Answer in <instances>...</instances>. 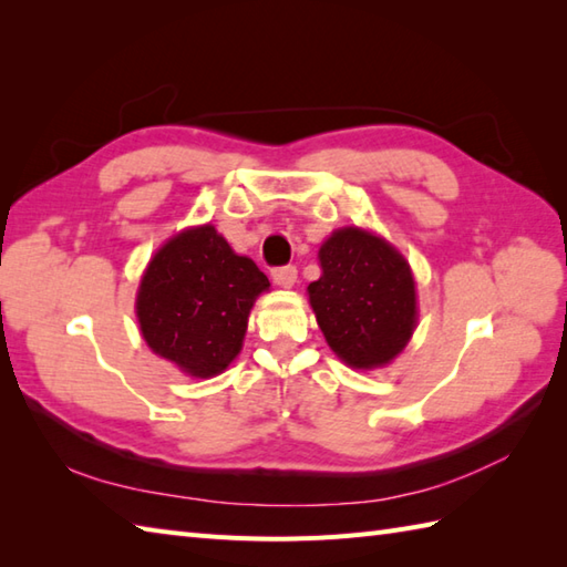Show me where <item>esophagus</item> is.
Returning <instances> with one entry per match:
<instances>
[{
    "label": "esophagus",
    "mask_w": 567,
    "mask_h": 567,
    "mask_svg": "<svg viewBox=\"0 0 567 567\" xmlns=\"http://www.w3.org/2000/svg\"><path fill=\"white\" fill-rule=\"evenodd\" d=\"M272 280L280 287H292L297 282V268L295 265H282V268L272 270Z\"/></svg>",
    "instance_id": "esophagus-1"
}]
</instances>
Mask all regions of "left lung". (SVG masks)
<instances>
[{
    "label": "left lung",
    "instance_id": "obj_1",
    "mask_svg": "<svg viewBox=\"0 0 567 567\" xmlns=\"http://www.w3.org/2000/svg\"><path fill=\"white\" fill-rule=\"evenodd\" d=\"M319 262L307 292L331 351L358 370L392 363L416 329L414 275L402 252L346 226L323 240Z\"/></svg>",
    "mask_w": 567,
    "mask_h": 567
}]
</instances>
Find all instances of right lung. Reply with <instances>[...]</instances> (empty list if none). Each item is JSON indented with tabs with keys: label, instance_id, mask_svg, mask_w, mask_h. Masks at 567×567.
<instances>
[{
	"label": "right lung",
	"instance_id": "obj_1",
	"mask_svg": "<svg viewBox=\"0 0 567 567\" xmlns=\"http://www.w3.org/2000/svg\"><path fill=\"white\" fill-rule=\"evenodd\" d=\"M270 287L212 224L185 228L151 258L136 317L151 351L192 378H214L240 353L248 315Z\"/></svg>",
	"mask_w": 567,
	"mask_h": 567
}]
</instances>
